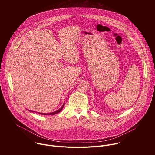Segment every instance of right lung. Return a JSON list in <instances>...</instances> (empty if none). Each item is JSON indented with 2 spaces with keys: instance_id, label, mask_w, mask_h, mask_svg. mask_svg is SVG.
Here are the masks:
<instances>
[{
  "instance_id": "right-lung-1",
  "label": "right lung",
  "mask_w": 155,
  "mask_h": 155,
  "mask_svg": "<svg viewBox=\"0 0 155 155\" xmlns=\"http://www.w3.org/2000/svg\"><path fill=\"white\" fill-rule=\"evenodd\" d=\"M64 104L62 105V106L59 108V109H58V110H56V111H55V112H51V113H39V112H37V113H38V114H41V115H55V114H58V113H59L61 110H62V108H63V107H64ZM29 111H30V112H33V111H31V110H29Z\"/></svg>"
}]
</instances>
